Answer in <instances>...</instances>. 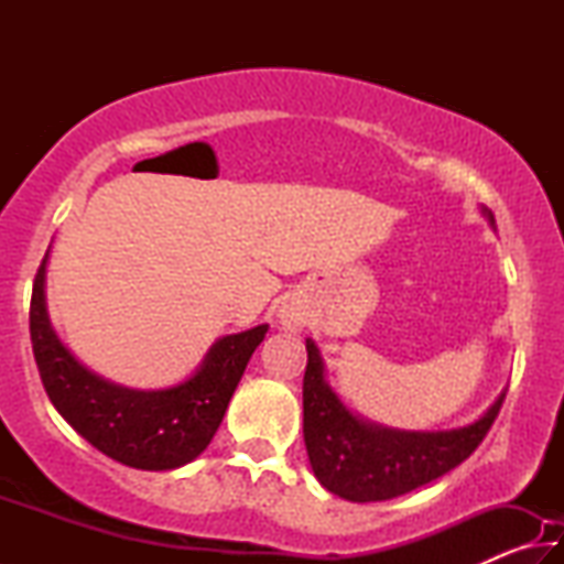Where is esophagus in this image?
I'll use <instances>...</instances> for the list:
<instances>
[{"instance_id": "1", "label": "esophagus", "mask_w": 564, "mask_h": 564, "mask_svg": "<svg viewBox=\"0 0 564 564\" xmlns=\"http://www.w3.org/2000/svg\"><path fill=\"white\" fill-rule=\"evenodd\" d=\"M281 326L285 330H301V326H303L301 313H295L293 308H283L281 311Z\"/></svg>"}]
</instances>
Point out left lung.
<instances>
[{"mask_svg": "<svg viewBox=\"0 0 564 564\" xmlns=\"http://www.w3.org/2000/svg\"><path fill=\"white\" fill-rule=\"evenodd\" d=\"M488 221L495 218L482 208ZM308 362L303 376V441L323 488L350 502L393 500L435 480L475 453L498 417L505 390L475 423L455 431H390L368 423L340 403L326 380L321 350L305 340Z\"/></svg>", "mask_w": 564, "mask_h": 564, "instance_id": "1", "label": "left lung"}]
</instances>
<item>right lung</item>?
I'll list each match as a JSON object with an SVG mask.
<instances>
[{
	"mask_svg": "<svg viewBox=\"0 0 564 564\" xmlns=\"http://www.w3.org/2000/svg\"><path fill=\"white\" fill-rule=\"evenodd\" d=\"M46 259L36 271L30 333L52 405L84 441L137 470H176L212 443L234 390L269 326L218 338L184 383L161 390L123 388L91 373L52 328L44 301Z\"/></svg>",
	"mask_w": 564,
	"mask_h": 564,
	"instance_id": "1",
	"label": "right lung"
}]
</instances>
